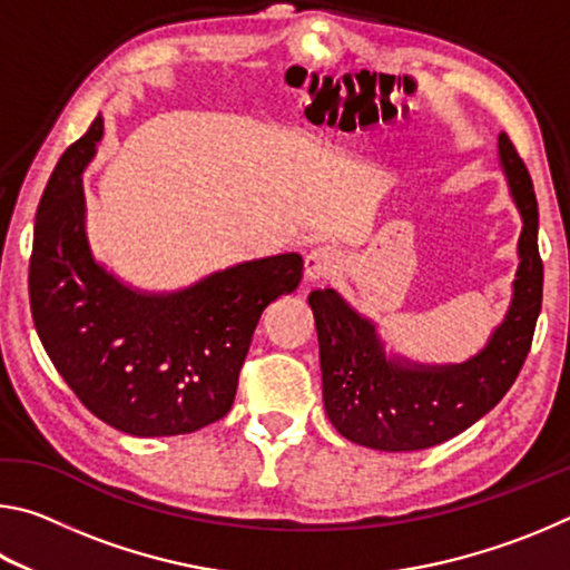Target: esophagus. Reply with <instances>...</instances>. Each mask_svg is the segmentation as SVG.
Instances as JSON below:
<instances>
[{"mask_svg":"<svg viewBox=\"0 0 570 570\" xmlns=\"http://www.w3.org/2000/svg\"><path fill=\"white\" fill-rule=\"evenodd\" d=\"M336 268H340V256L330 246H316L304 258V282H322V278L332 276Z\"/></svg>","mask_w":570,"mask_h":570,"instance_id":"obj_1","label":"esophagus"}]
</instances>
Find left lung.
Listing matches in <instances>:
<instances>
[{"instance_id": "obj_1", "label": "left lung", "mask_w": 570, "mask_h": 570, "mask_svg": "<svg viewBox=\"0 0 570 570\" xmlns=\"http://www.w3.org/2000/svg\"><path fill=\"white\" fill-rule=\"evenodd\" d=\"M498 153L523 216V230L513 302L480 354L448 366L387 356L374 324L334 288L308 294L320 334L324 407L340 435L356 445L384 452L440 445L493 410L523 370L543 302L538 200L525 163L505 132L498 138Z\"/></svg>"}]
</instances>
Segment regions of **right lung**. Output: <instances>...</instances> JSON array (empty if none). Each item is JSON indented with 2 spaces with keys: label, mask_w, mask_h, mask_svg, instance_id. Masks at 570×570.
I'll return each mask as SVG.
<instances>
[{
  "label": "right lung",
  "mask_w": 570,
  "mask_h": 570,
  "mask_svg": "<svg viewBox=\"0 0 570 570\" xmlns=\"http://www.w3.org/2000/svg\"><path fill=\"white\" fill-rule=\"evenodd\" d=\"M90 130L57 160L37 206L30 256L35 330L77 400L135 438L196 432L224 417L264 308L302 282L298 254L236 264L173 294H142L95 262L82 170Z\"/></svg>",
  "instance_id": "1"
}]
</instances>
